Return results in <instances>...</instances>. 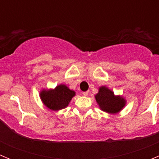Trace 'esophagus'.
<instances>
[{"instance_id":"34e87169","label":"esophagus","mask_w":159,"mask_h":159,"mask_svg":"<svg viewBox=\"0 0 159 159\" xmlns=\"http://www.w3.org/2000/svg\"><path fill=\"white\" fill-rule=\"evenodd\" d=\"M83 95H84V96H87V95H88V92H83Z\"/></svg>"}]
</instances>
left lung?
I'll use <instances>...</instances> for the list:
<instances>
[{
    "label": "left lung",
    "mask_w": 159,
    "mask_h": 159,
    "mask_svg": "<svg viewBox=\"0 0 159 159\" xmlns=\"http://www.w3.org/2000/svg\"><path fill=\"white\" fill-rule=\"evenodd\" d=\"M95 100L101 110L110 114H117L126 105V100L120 95H115L111 90L105 86L100 87L95 95Z\"/></svg>",
    "instance_id": "8db88e82"
}]
</instances>
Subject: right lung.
<instances>
[{
    "instance_id": "add662e5",
    "label": "right lung",
    "mask_w": 159,
    "mask_h": 159,
    "mask_svg": "<svg viewBox=\"0 0 159 159\" xmlns=\"http://www.w3.org/2000/svg\"><path fill=\"white\" fill-rule=\"evenodd\" d=\"M75 95V92L64 84H60L55 89H43L40 93L43 104L52 111H59L67 107Z\"/></svg>"
}]
</instances>
